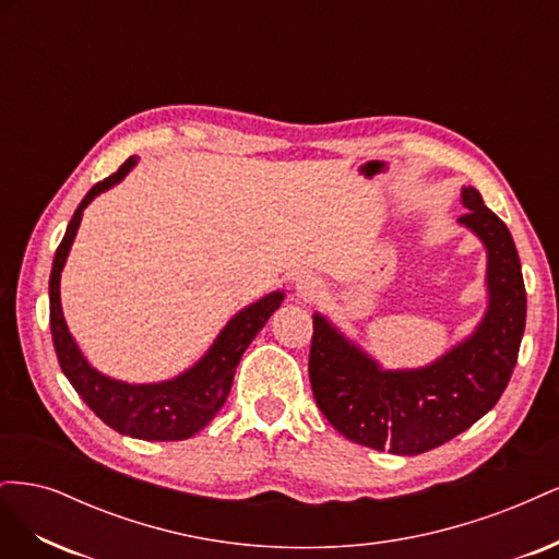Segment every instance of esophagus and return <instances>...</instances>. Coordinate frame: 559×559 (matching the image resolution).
<instances>
[{
	"label": "esophagus",
	"mask_w": 559,
	"mask_h": 559,
	"mask_svg": "<svg viewBox=\"0 0 559 559\" xmlns=\"http://www.w3.org/2000/svg\"><path fill=\"white\" fill-rule=\"evenodd\" d=\"M296 296L300 300H317L324 296V284H321V280H317L314 275H302L296 280Z\"/></svg>",
	"instance_id": "1"
}]
</instances>
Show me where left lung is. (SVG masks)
<instances>
[{
  "label": "left lung",
  "mask_w": 559,
  "mask_h": 559,
  "mask_svg": "<svg viewBox=\"0 0 559 559\" xmlns=\"http://www.w3.org/2000/svg\"><path fill=\"white\" fill-rule=\"evenodd\" d=\"M462 205L468 212L456 224L476 235L487 253V308L464 341L431 364L384 368L326 314H312L314 401L354 443L392 454L433 450L492 411L513 376L527 317L518 249L473 186L462 189Z\"/></svg>",
  "instance_id": "8db88e82"
}]
</instances>
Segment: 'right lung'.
Wrapping results in <instances>:
<instances>
[{"label": "right lung", "mask_w": 559, "mask_h": 559, "mask_svg": "<svg viewBox=\"0 0 559 559\" xmlns=\"http://www.w3.org/2000/svg\"><path fill=\"white\" fill-rule=\"evenodd\" d=\"M134 165H138V158L132 156L118 167V173L95 183L86 198L81 200L70 226H67L48 280L50 333H53L58 364L64 378L70 380L83 403L107 427L123 436L140 438V441H183V438H191L202 427H207L214 415L222 411L230 392L235 368H238L249 343L265 326L270 314L282 306L284 292H270L259 300L249 302L240 312H235L226 321V326L218 331L210 349L193 366L170 380L134 384L109 378L103 370H97L86 359V354L81 352L76 337L70 333V326L64 321L60 302V275L79 233L83 210L99 193L121 183Z\"/></svg>", "instance_id": "1"}]
</instances>
